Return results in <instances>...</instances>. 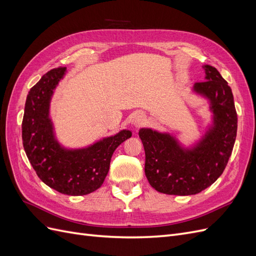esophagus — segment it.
<instances>
[{"label": "esophagus", "instance_id": "esophagus-1", "mask_svg": "<svg viewBox=\"0 0 256 256\" xmlns=\"http://www.w3.org/2000/svg\"><path fill=\"white\" fill-rule=\"evenodd\" d=\"M146 122V115L142 112H136L134 116H132V120H131V124L134 127H141L142 125H144Z\"/></svg>", "mask_w": 256, "mask_h": 256}]
</instances>
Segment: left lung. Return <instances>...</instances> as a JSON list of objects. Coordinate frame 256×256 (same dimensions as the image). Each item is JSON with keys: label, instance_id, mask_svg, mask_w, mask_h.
Listing matches in <instances>:
<instances>
[{"label": "left lung", "instance_id": "8db88e82", "mask_svg": "<svg viewBox=\"0 0 256 256\" xmlns=\"http://www.w3.org/2000/svg\"><path fill=\"white\" fill-rule=\"evenodd\" d=\"M205 80L192 90L209 102L212 124L191 147L182 146L168 132L142 128L138 136L145 150V175L158 192L192 196L205 190L223 173L237 134V113L228 82L210 65H204Z\"/></svg>", "mask_w": 256, "mask_h": 256}]
</instances>
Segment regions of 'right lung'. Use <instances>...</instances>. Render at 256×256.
<instances>
[{"label":"right lung","instance_id":"obj_1","mask_svg":"<svg viewBox=\"0 0 256 256\" xmlns=\"http://www.w3.org/2000/svg\"><path fill=\"white\" fill-rule=\"evenodd\" d=\"M66 67L54 68L30 90L22 120V142L37 176L50 188L67 196H85L102 187L114 150L129 138L122 130L83 148H66L54 134L50 102Z\"/></svg>","mask_w":256,"mask_h":256}]
</instances>
